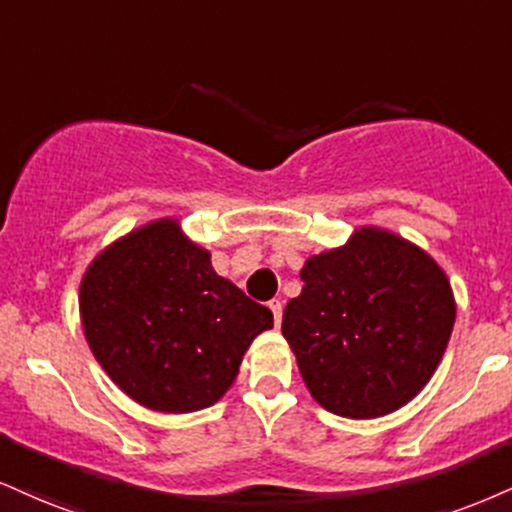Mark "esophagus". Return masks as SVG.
<instances>
[{"label": "esophagus", "instance_id": "1", "mask_svg": "<svg viewBox=\"0 0 512 512\" xmlns=\"http://www.w3.org/2000/svg\"><path fill=\"white\" fill-rule=\"evenodd\" d=\"M269 310H272L274 322L281 324V317H283V303H281V300H269Z\"/></svg>", "mask_w": 512, "mask_h": 512}]
</instances>
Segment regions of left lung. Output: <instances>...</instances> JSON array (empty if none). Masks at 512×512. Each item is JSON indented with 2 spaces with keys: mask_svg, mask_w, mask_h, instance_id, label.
I'll return each instance as SVG.
<instances>
[{
  "mask_svg": "<svg viewBox=\"0 0 512 512\" xmlns=\"http://www.w3.org/2000/svg\"><path fill=\"white\" fill-rule=\"evenodd\" d=\"M283 338L312 398L350 420L396 412L420 393L455 322L451 281L398 233L362 226L305 262Z\"/></svg>",
  "mask_w": 512,
  "mask_h": 512,
  "instance_id": "obj_1",
  "label": "left lung"
}]
</instances>
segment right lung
I'll list each match as a JSON object with an SVG mask.
<instances>
[{
  "label": "right lung",
  "mask_w": 512,
  "mask_h": 512,
  "mask_svg": "<svg viewBox=\"0 0 512 512\" xmlns=\"http://www.w3.org/2000/svg\"><path fill=\"white\" fill-rule=\"evenodd\" d=\"M178 219L107 245L80 279L85 341L109 379L157 412L209 408L231 389L272 310L214 272Z\"/></svg>",
  "instance_id": "1"
}]
</instances>
